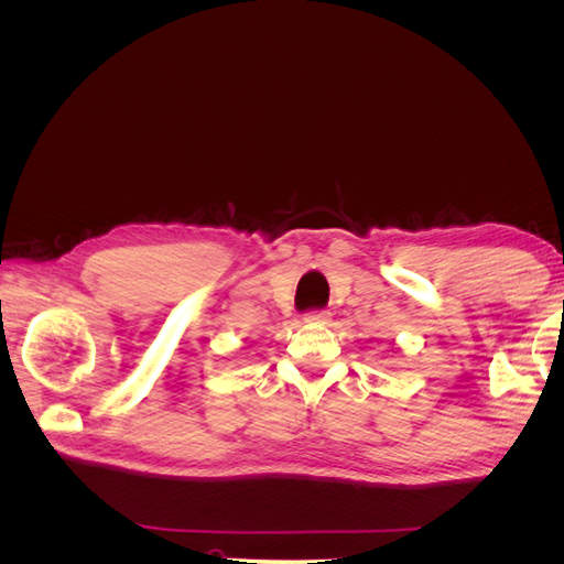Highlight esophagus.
<instances>
[{"mask_svg": "<svg viewBox=\"0 0 564 564\" xmlns=\"http://www.w3.org/2000/svg\"><path fill=\"white\" fill-rule=\"evenodd\" d=\"M332 319V313H327V311H313V313H305V317H303V322H308V324H327Z\"/></svg>", "mask_w": 564, "mask_h": 564, "instance_id": "34e87169", "label": "esophagus"}]
</instances>
